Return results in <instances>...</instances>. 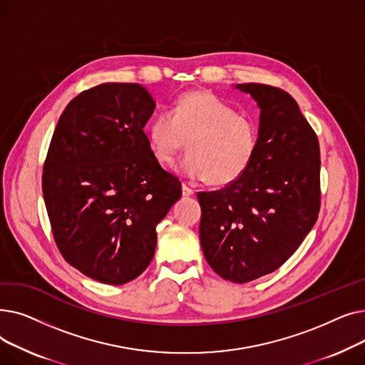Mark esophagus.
I'll list each match as a JSON object with an SVG mask.
<instances>
[{
	"label": "esophagus",
	"mask_w": 365,
	"mask_h": 365,
	"mask_svg": "<svg viewBox=\"0 0 365 365\" xmlns=\"http://www.w3.org/2000/svg\"><path fill=\"white\" fill-rule=\"evenodd\" d=\"M182 194H183V197H192L195 194V190L192 187H189L187 185H183L182 186Z\"/></svg>",
	"instance_id": "34e87169"
}]
</instances>
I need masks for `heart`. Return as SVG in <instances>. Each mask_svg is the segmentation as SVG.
Segmentation results:
<instances>
[{"label": "heart", "mask_w": 365, "mask_h": 365, "mask_svg": "<svg viewBox=\"0 0 365 365\" xmlns=\"http://www.w3.org/2000/svg\"><path fill=\"white\" fill-rule=\"evenodd\" d=\"M153 157L171 165L189 148L180 163L182 175L229 185L252 167L259 146V128L253 118L237 113L208 90L182 94L171 112L163 110L148 127Z\"/></svg>", "instance_id": "heart-1"}]
</instances>
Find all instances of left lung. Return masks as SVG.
<instances>
[{
	"instance_id": "1",
	"label": "left lung",
	"mask_w": 365,
	"mask_h": 365,
	"mask_svg": "<svg viewBox=\"0 0 365 365\" xmlns=\"http://www.w3.org/2000/svg\"><path fill=\"white\" fill-rule=\"evenodd\" d=\"M260 108L256 158L237 182L198 192L200 241L222 278L244 284L277 271L315 225L321 205L319 143L292 96L240 84Z\"/></svg>"
}]
</instances>
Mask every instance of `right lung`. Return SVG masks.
I'll return each mask as SVG.
<instances>
[{
    "label": "right lung",
    "instance_id": "obj_1",
    "mask_svg": "<svg viewBox=\"0 0 365 365\" xmlns=\"http://www.w3.org/2000/svg\"><path fill=\"white\" fill-rule=\"evenodd\" d=\"M155 106L140 84L105 83L73 98L54 128L43 171L51 232L63 259L96 281L138 278L182 195L143 130Z\"/></svg>",
    "mask_w": 365,
    "mask_h": 365
}]
</instances>
